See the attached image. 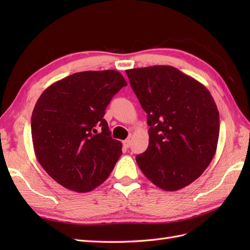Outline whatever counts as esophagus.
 Listing matches in <instances>:
<instances>
[{"mask_svg":"<svg viewBox=\"0 0 250 250\" xmlns=\"http://www.w3.org/2000/svg\"><path fill=\"white\" fill-rule=\"evenodd\" d=\"M122 145H124V147H125V148H129V147H130V145H131V142H130V140H125V141L122 142Z\"/></svg>","mask_w":250,"mask_h":250,"instance_id":"esophagus-1","label":"esophagus"}]
</instances>
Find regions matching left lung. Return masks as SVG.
I'll return each instance as SVG.
<instances>
[{
	"label": "left lung",
	"instance_id": "left-lung-1",
	"mask_svg": "<svg viewBox=\"0 0 250 250\" xmlns=\"http://www.w3.org/2000/svg\"><path fill=\"white\" fill-rule=\"evenodd\" d=\"M147 114L149 145L136 156L157 187L176 191L198 179L213 160L219 113L207 88L169 65L125 71Z\"/></svg>",
	"mask_w": 250,
	"mask_h": 250
}]
</instances>
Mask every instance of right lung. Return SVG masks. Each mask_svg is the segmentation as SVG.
Returning a JSON list of instances; mask_svg holds the SVG:
<instances>
[{
  "label": "right lung",
  "instance_id": "add662e5",
  "mask_svg": "<svg viewBox=\"0 0 250 250\" xmlns=\"http://www.w3.org/2000/svg\"><path fill=\"white\" fill-rule=\"evenodd\" d=\"M126 82L114 70L75 73L52 83L37 100L31 118L37 161L66 189L89 192L113 171L122 144L103 118Z\"/></svg>",
  "mask_w": 250,
  "mask_h": 250
}]
</instances>
